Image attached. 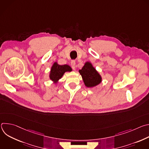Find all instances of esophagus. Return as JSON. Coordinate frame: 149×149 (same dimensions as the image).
<instances>
[{
  "label": "esophagus",
  "mask_w": 149,
  "mask_h": 149,
  "mask_svg": "<svg viewBox=\"0 0 149 149\" xmlns=\"http://www.w3.org/2000/svg\"><path fill=\"white\" fill-rule=\"evenodd\" d=\"M71 67L73 70H75V61L74 60H72L71 61Z\"/></svg>",
  "instance_id": "obj_1"
}]
</instances>
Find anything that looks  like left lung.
Returning <instances> with one entry per match:
<instances>
[{
	"mask_svg": "<svg viewBox=\"0 0 149 149\" xmlns=\"http://www.w3.org/2000/svg\"><path fill=\"white\" fill-rule=\"evenodd\" d=\"M85 86L91 88L97 86L102 81V78L91 63L87 62L81 70H79Z\"/></svg>",
	"mask_w": 149,
	"mask_h": 149,
	"instance_id": "left-lung-1",
	"label": "left lung"
}]
</instances>
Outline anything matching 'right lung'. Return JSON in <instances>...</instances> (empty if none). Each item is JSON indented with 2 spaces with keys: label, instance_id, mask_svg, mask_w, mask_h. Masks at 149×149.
I'll use <instances>...</instances> for the list:
<instances>
[{
  "label": "right lung",
  "instance_id": "obj_1",
  "mask_svg": "<svg viewBox=\"0 0 149 149\" xmlns=\"http://www.w3.org/2000/svg\"><path fill=\"white\" fill-rule=\"evenodd\" d=\"M72 71L71 68L68 65H61L58 64L56 62H54L51 67L49 74V78L54 82L57 83L59 79L62 78L63 75L66 72H70Z\"/></svg>",
  "mask_w": 149,
  "mask_h": 149
}]
</instances>
